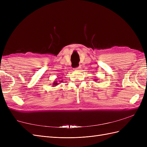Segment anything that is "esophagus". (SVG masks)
Wrapping results in <instances>:
<instances>
[{"instance_id": "obj_1", "label": "esophagus", "mask_w": 147, "mask_h": 147, "mask_svg": "<svg viewBox=\"0 0 147 147\" xmlns=\"http://www.w3.org/2000/svg\"><path fill=\"white\" fill-rule=\"evenodd\" d=\"M80 66H79V67H76V68H75V70H79V69H80Z\"/></svg>"}]
</instances>
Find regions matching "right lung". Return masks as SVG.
<instances>
[{
  "instance_id": "1",
  "label": "right lung",
  "mask_w": 147,
  "mask_h": 147,
  "mask_svg": "<svg viewBox=\"0 0 147 147\" xmlns=\"http://www.w3.org/2000/svg\"><path fill=\"white\" fill-rule=\"evenodd\" d=\"M61 82H62V81H61ZM59 84V83H57V82H55L54 83H53V86H56V85H57V84Z\"/></svg>"
}]
</instances>
